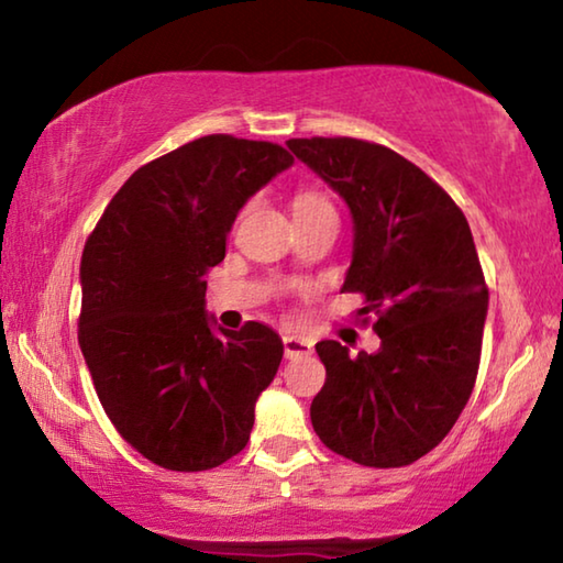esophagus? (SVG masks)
Here are the masks:
<instances>
[{
  "instance_id": "esophagus-1",
  "label": "esophagus",
  "mask_w": 563,
  "mask_h": 563,
  "mask_svg": "<svg viewBox=\"0 0 563 563\" xmlns=\"http://www.w3.org/2000/svg\"><path fill=\"white\" fill-rule=\"evenodd\" d=\"M283 352L288 360H298V357H308L312 352V345L308 340L288 335V338H283Z\"/></svg>"
}]
</instances>
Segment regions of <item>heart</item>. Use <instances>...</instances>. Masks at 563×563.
<instances>
[{
	"instance_id": "obj_1",
	"label": "heart",
	"mask_w": 563,
	"mask_h": 563,
	"mask_svg": "<svg viewBox=\"0 0 563 563\" xmlns=\"http://www.w3.org/2000/svg\"><path fill=\"white\" fill-rule=\"evenodd\" d=\"M292 211L295 218H302L320 211H332V203L328 201L325 194H320V190H300V194L292 198Z\"/></svg>"
}]
</instances>
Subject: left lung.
<instances>
[{"instance_id": "left-lung-1", "label": "left lung", "mask_w": 563, "mask_h": 563, "mask_svg": "<svg viewBox=\"0 0 563 563\" xmlns=\"http://www.w3.org/2000/svg\"><path fill=\"white\" fill-rule=\"evenodd\" d=\"M288 146L350 206L342 290L362 295L360 322L383 340L357 357L318 342L325 385L310 405L312 430L362 466H407L450 434L479 373L489 288L470 223L437 180L383 144L312 136Z\"/></svg>"}]
</instances>
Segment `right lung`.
I'll return each instance as SVG.
<instances>
[{
	"instance_id": "obj_1",
	"label": "right lung",
	"mask_w": 563,
	"mask_h": 563,
	"mask_svg": "<svg viewBox=\"0 0 563 563\" xmlns=\"http://www.w3.org/2000/svg\"><path fill=\"white\" fill-rule=\"evenodd\" d=\"M292 156L211 133L148 161L111 198L81 255L79 345L103 412L170 472H206L251 440L283 342L261 322L213 335L206 271L238 211Z\"/></svg>"
}]
</instances>
